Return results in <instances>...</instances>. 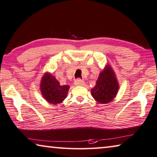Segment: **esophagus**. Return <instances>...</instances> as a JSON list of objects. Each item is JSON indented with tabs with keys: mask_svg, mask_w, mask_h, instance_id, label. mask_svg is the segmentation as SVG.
I'll list each match as a JSON object with an SVG mask.
<instances>
[{
	"mask_svg": "<svg viewBox=\"0 0 157 157\" xmlns=\"http://www.w3.org/2000/svg\"><path fill=\"white\" fill-rule=\"evenodd\" d=\"M74 84L75 86H82L84 84V82L81 79H78L76 80H75Z\"/></svg>",
	"mask_w": 157,
	"mask_h": 157,
	"instance_id": "1",
	"label": "esophagus"
}]
</instances>
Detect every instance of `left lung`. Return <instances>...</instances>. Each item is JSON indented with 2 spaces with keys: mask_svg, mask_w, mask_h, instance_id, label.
Segmentation results:
<instances>
[{
  "mask_svg": "<svg viewBox=\"0 0 157 157\" xmlns=\"http://www.w3.org/2000/svg\"><path fill=\"white\" fill-rule=\"evenodd\" d=\"M119 89L116 74L110 64H107L99 74L95 86L91 89V93L96 102L108 104L115 98Z\"/></svg>",
  "mask_w": 157,
  "mask_h": 157,
  "instance_id": "1",
  "label": "left lung"
}]
</instances>
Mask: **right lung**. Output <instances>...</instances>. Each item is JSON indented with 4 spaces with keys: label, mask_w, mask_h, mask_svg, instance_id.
Segmentation results:
<instances>
[{
    "label": "right lung",
    "mask_w": 157,
    "mask_h": 157,
    "mask_svg": "<svg viewBox=\"0 0 157 157\" xmlns=\"http://www.w3.org/2000/svg\"><path fill=\"white\" fill-rule=\"evenodd\" d=\"M40 89L42 96L47 102L51 105H56L65 100L70 86L61 85L55 77L49 72H46L42 77Z\"/></svg>",
    "instance_id": "right-lung-1"
}]
</instances>
